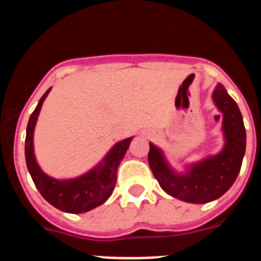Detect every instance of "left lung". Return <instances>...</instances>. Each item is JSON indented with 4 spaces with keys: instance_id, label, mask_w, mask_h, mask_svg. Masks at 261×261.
I'll return each instance as SVG.
<instances>
[{
    "instance_id": "8db88e82",
    "label": "left lung",
    "mask_w": 261,
    "mask_h": 261,
    "mask_svg": "<svg viewBox=\"0 0 261 261\" xmlns=\"http://www.w3.org/2000/svg\"><path fill=\"white\" fill-rule=\"evenodd\" d=\"M217 107L223 114L226 145L218 155L192 166L187 174H176L168 167L158 147L150 144L149 165L159 186L172 197L193 204H205L218 199L235 181L246 151V128L241 111L222 85L213 93Z\"/></svg>"
}]
</instances>
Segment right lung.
I'll return each instance as SVG.
<instances>
[{"label":"right lung","instance_id":"1","mask_svg":"<svg viewBox=\"0 0 261 261\" xmlns=\"http://www.w3.org/2000/svg\"><path fill=\"white\" fill-rule=\"evenodd\" d=\"M48 93L49 90L41 96L27 124L26 147H24L27 168L40 195L50 205L66 213H85L102 205L110 197L111 193L114 192V188L116 186L117 167L128 150L132 137L117 142L107 154L105 162L77 179L56 180L48 176L41 171L36 163L35 155H34V145H32L34 128H35L39 112Z\"/></svg>","mask_w":261,"mask_h":261}]
</instances>
